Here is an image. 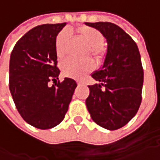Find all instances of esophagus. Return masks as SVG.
I'll return each instance as SVG.
<instances>
[{"instance_id":"obj_1","label":"esophagus","mask_w":160,"mask_h":160,"mask_svg":"<svg viewBox=\"0 0 160 160\" xmlns=\"http://www.w3.org/2000/svg\"><path fill=\"white\" fill-rule=\"evenodd\" d=\"M83 83H78V82H77V85H78V86H80V85H83Z\"/></svg>"}]
</instances>
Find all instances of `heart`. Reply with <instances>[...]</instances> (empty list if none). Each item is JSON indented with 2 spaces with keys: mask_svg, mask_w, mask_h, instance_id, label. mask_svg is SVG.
<instances>
[{
  "mask_svg": "<svg viewBox=\"0 0 160 160\" xmlns=\"http://www.w3.org/2000/svg\"><path fill=\"white\" fill-rule=\"evenodd\" d=\"M76 32L79 37L89 47V53L94 58L98 63H102L105 56L104 49V36L96 28L79 26L76 28ZM70 35L67 30L60 31L55 40V51L58 58H64L67 54L68 45L69 42ZM94 68L93 62L91 59H86L84 61H77L72 58L65 60L61 65L62 74L65 77L83 79L87 74L91 73Z\"/></svg>",
  "mask_w": 160,
  "mask_h": 160,
  "instance_id": "heart-1",
  "label": "heart"
}]
</instances>
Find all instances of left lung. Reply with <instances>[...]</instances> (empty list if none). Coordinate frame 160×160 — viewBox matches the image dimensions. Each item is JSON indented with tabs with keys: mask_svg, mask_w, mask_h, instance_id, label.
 Here are the masks:
<instances>
[{
	"mask_svg": "<svg viewBox=\"0 0 160 160\" xmlns=\"http://www.w3.org/2000/svg\"><path fill=\"white\" fill-rule=\"evenodd\" d=\"M85 25L98 29L108 43L102 67L92 74L100 83L88 85L86 107L97 125L117 130L135 116L142 102L141 55L135 42L118 26L110 22H85Z\"/></svg>",
	"mask_w": 160,
	"mask_h": 160,
	"instance_id": "8db88e82",
	"label": "left lung"
}]
</instances>
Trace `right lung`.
Wrapping results in <instances>:
<instances>
[{
  "instance_id": "obj_1",
  "label": "right lung",
  "mask_w": 160,
  "mask_h": 160,
  "mask_svg": "<svg viewBox=\"0 0 160 160\" xmlns=\"http://www.w3.org/2000/svg\"><path fill=\"white\" fill-rule=\"evenodd\" d=\"M67 23L37 26L23 35L9 59V91L22 118L38 129H51L64 119L77 86L59 82L55 40ZM51 81L56 82L52 87Z\"/></svg>"
}]
</instances>
